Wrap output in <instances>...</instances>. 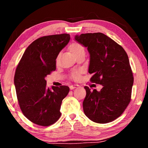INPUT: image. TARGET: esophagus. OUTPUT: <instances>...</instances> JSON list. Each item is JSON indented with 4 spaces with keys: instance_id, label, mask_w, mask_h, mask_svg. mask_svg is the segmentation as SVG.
I'll list each match as a JSON object with an SVG mask.
<instances>
[{
    "instance_id": "34e87169",
    "label": "esophagus",
    "mask_w": 148,
    "mask_h": 148,
    "mask_svg": "<svg viewBox=\"0 0 148 148\" xmlns=\"http://www.w3.org/2000/svg\"><path fill=\"white\" fill-rule=\"evenodd\" d=\"M78 86H79L78 85H71V86H70V89L72 90L75 88H76V87H77Z\"/></svg>"
}]
</instances>
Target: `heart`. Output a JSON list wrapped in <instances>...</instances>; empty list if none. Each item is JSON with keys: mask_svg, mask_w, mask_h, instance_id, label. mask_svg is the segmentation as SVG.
Wrapping results in <instances>:
<instances>
[{"mask_svg": "<svg viewBox=\"0 0 148 148\" xmlns=\"http://www.w3.org/2000/svg\"><path fill=\"white\" fill-rule=\"evenodd\" d=\"M69 49L71 51V53L74 55V56H76L81 52L84 51V47L82 46L81 44H79L77 42H72V44H70L69 46ZM80 76V72L75 71H73L71 73V77L73 79L77 80L79 78Z\"/></svg>", "mask_w": 148, "mask_h": 148, "instance_id": "b5f03b06", "label": "heart"}]
</instances>
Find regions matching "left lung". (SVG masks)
I'll list each match as a JSON object with an SVG mask.
<instances>
[{"mask_svg": "<svg viewBox=\"0 0 148 148\" xmlns=\"http://www.w3.org/2000/svg\"><path fill=\"white\" fill-rule=\"evenodd\" d=\"M75 40L87 47L89 73L92 83L102 85L100 91L85 86L84 114L98 123L114 121L123 113L131 101L134 82L129 57L123 47L101 32L76 35Z\"/></svg>", "mask_w": 148, "mask_h": 148, "instance_id": "left-lung-1", "label": "left lung"}]
</instances>
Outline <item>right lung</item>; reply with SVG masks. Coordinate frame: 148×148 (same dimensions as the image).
Here are the masks:
<instances>
[{"label":"right lung","instance_id":"obj_1","mask_svg":"<svg viewBox=\"0 0 148 148\" xmlns=\"http://www.w3.org/2000/svg\"><path fill=\"white\" fill-rule=\"evenodd\" d=\"M70 34L49 35L36 39L25 51L17 65L14 85L19 105L27 119L40 126H49L59 119L62 101L69 92L66 86H46L45 77L56 69L59 52Z\"/></svg>","mask_w":148,"mask_h":148}]
</instances>
